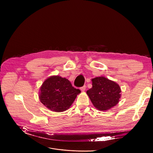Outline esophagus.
Segmentation results:
<instances>
[{"label": "esophagus", "instance_id": "34e87169", "mask_svg": "<svg viewBox=\"0 0 153 153\" xmlns=\"http://www.w3.org/2000/svg\"><path fill=\"white\" fill-rule=\"evenodd\" d=\"M85 88H86V86H85V85L82 86V87H80V90H81L82 91H84L85 90Z\"/></svg>", "mask_w": 153, "mask_h": 153}]
</instances>
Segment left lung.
I'll list each match as a JSON object with an SVG mask.
<instances>
[{"label":"left lung","mask_w":153,"mask_h":153,"mask_svg":"<svg viewBox=\"0 0 153 153\" xmlns=\"http://www.w3.org/2000/svg\"><path fill=\"white\" fill-rule=\"evenodd\" d=\"M92 87L87 91L92 104L100 110H107L116 105L121 98V88L103 76L92 80Z\"/></svg>","instance_id":"8db88e82"}]
</instances>
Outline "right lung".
<instances>
[{
    "label": "right lung",
    "instance_id": "right-lung-1",
    "mask_svg": "<svg viewBox=\"0 0 153 153\" xmlns=\"http://www.w3.org/2000/svg\"><path fill=\"white\" fill-rule=\"evenodd\" d=\"M40 91L41 102L51 110L58 112L68 109L81 92L73 87L66 78L59 76L47 78Z\"/></svg>",
    "mask_w": 153,
    "mask_h": 153
}]
</instances>
